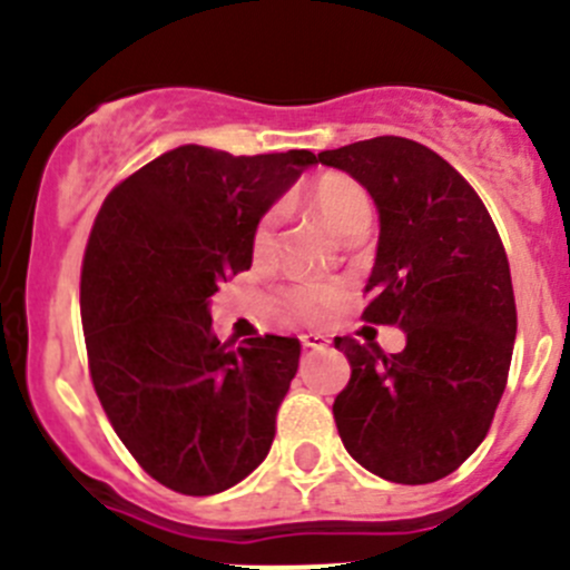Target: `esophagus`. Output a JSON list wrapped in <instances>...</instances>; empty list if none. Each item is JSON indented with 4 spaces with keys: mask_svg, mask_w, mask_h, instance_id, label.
I'll list each match as a JSON object with an SVG mask.
<instances>
[{
    "mask_svg": "<svg viewBox=\"0 0 570 570\" xmlns=\"http://www.w3.org/2000/svg\"><path fill=\"white\" fill-rule=\"evenodd\" d=\"M301 345L303 347H325V345H328V336H323V334H303L301 336Z\"/></svg>",
    "mask_w": 570,
    "mask_h": 570,
    "instance_id": "obj_1",
    "label": "esophagus"
}]
</instances>
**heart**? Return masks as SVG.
Wrapping results in <instances>:
<instances>
[{"label": "heart", "instance_id": "b5f03b06", "mask_svg": "<svg viewBox=\"0 0 570 570\" xmlns=\"http://www.w3.org/2000/svg\"><path fill=\"white\" fill-rule=\"evenodd\" d=\"M306 203L331 230H334L340 239H347L353 234H364L373 217V206H370V197L362 186L353 178L340 173H325L314 180L306 189ZM275 230V214L258 223L256 236H253V245L256 250H264L273 239ZM286 306L292 308V314L303 320H320L336 306L340 301V289L336 286L325 284H297L292 286L284 295Z\"/></svg>", "mask_w": 570, "mask_h": 570}]
</instances>
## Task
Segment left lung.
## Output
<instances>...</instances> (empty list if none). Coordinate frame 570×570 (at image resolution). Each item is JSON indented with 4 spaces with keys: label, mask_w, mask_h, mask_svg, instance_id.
<instances>
[{
    "label": "left lung",
    "mask_w": 570,
    "mask_h": 570,
    "mask_svg": "<svg viewBox=\"0 0 570 570\" xmlns=\"http://www.w3.org/2000/svg\"><path fill=\"white\" fill-rule=\"evenodd\" d=\"M317 161L373 197L379 247L362 317L406 334L401 353L336 336L351 362L336 429L375 476L438 482L488 438L504 395L518 328L504 245L473 186L412 138H367Z\"/></svg>",
    "instance_id": "8db88e82"
}]
</instances>
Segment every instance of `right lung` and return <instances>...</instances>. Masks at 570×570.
I'll return each instance as SVG.
<instances>
[{"label":"right lung","mask_w":570,"mask_h":570,"mask_svg":"<svg viewBox=\"0 0 570 570\" xmlns=\"http://www.w3.org/2000/svg\"><path fill=\"white\" fill-rule=\"evenodd\" d=\"M312 164L308 150L175 147L94 219L80 275L94 390L132 460L175 493H223L269 454L301 342H219L208 301L250 269L258 219Z\"/></svg>","instance_id":"add662e5"}]
</instances>
